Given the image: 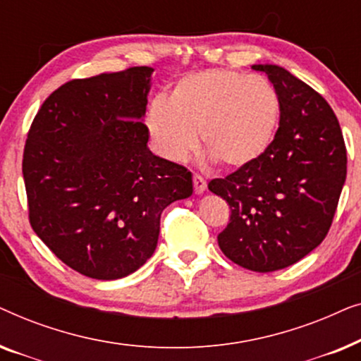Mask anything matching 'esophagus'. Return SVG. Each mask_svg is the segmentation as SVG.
<instances>
[{
    "label": "esophagus",
    "instance_id": "1",
    "mask_svg": "<svg viewBox=\"0 0 361 361\" xmlns=\"http://www.w3.org/2000/svg\"><path fill=\"white\" fill-rule=\"evenodd\" d=\"M207 189V180L199 174H194V190L195 194H204Z\"/></svg>",
    "mask_w": 361,
    "mask_h": 361
}]
</instances>
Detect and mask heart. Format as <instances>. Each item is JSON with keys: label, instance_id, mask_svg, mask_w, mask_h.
<instances>
[{"label": "heart", "instance_id": "b5f03b06", "mask_svg": "<svg viewBox=\"0 0 361 361\" xmlns=\"http://www.w3.org/2000/svg\"><path fill=\"white\" fill-rule=\"evenodd\" d=\"M281 121V97L268 78L209 68L182 77L154 100L146 128L164 159L185 161L197 147L226 169H245L266 154Z\"/></svg>", "mask_w": 361, "mask_h": 361}]
</instances>
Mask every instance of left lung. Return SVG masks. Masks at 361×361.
I'll list each match as a JSON object with an SVG mask.
<instances>
[{"label":"left lung","instance_id":"left-lung-1","mask_svg":"<svg viewBox=\"0 0 361 361\" xmlns=\"http://www.w3.org/2000/svg\"><path fill=\"white\" fill-rule=\"evenodd\" d=\"M281 97V121L264 156L209 190L228 202L219 235L226 258L256 273L298 263L329 233L347 177V149L325 98L293 73L258 63Z\"/></svg>","mask_w":361,"mask_h":361}]
</instances>
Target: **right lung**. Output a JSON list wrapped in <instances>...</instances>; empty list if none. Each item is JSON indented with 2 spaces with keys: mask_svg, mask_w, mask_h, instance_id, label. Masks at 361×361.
Wrapping results in <instances>:
<instances>
[{
  "mask_svg": "<svg viewBox=\"0 0 361 361\" xmlns=\"http://www.w3.org/2000/svg\"><path fill=\"white\" fill-rule=\"evenodd\" d=\"M151 67L77 78L42 103L27 133L23 177L29 221L47 248L87 278L140 269L161 214L192 195L184 166L147 147Z\"/></svg>",
  "mask_w": 361,
  "mask_h": 361,
  "instance_id": "add662e5",
  "label": "right lung"
}]
</instances>
